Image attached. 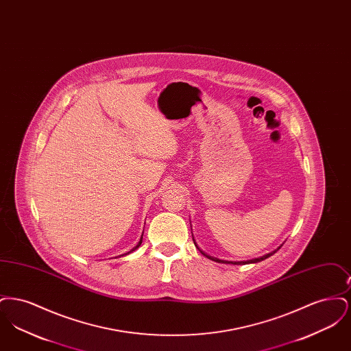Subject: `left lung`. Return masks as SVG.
Segmentation results:
<instances>
[{
  "mask_svg": "<svg viewBox=\"0 0 351 351\" xmlns=\"http://www.w3.org/2000/svg\"><path fill=\"white\" fill-rule=\"evenodd\" d=\"M193 242H195V246L200 250L201 254L202 255H205L206 258H209L210 261H215V262H218V263H232V265H249V263H258V262H262V261H265V259H267L268 256H271V255H274L276 251L279 250L283 245H280L276 250L271 251V252H268L266 255H263V256H261V258H255V259H250V261H243V262H230V261H222V259H218V258H215V256H210V255H208L206 252H204V251L201 250L200 247L197 246V243H196V241H195V238H193Z\"/></svg>",
  "mask_w": 351,
  "mask_h": 351,
  "instance_id": "1",
  "label": "left lung"
}]
</instances>
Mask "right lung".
Masks as SVG:
<instances>
[{"label": "right lung", "instance_id": "1", "mask_svg": "<svg viewBox=\"0 0 351 351\" xmlns=\"http://www.w3.org/2000/svg\"><path fill=\"white\" fill-rule=\"evenodd\" d=\"M142 238H143V234H142V237H141V239H139V242H138V245H136V246H135V247H133V249H132V250L129 251V252H126V254H125V255H128V254H130V252H133L134 250H136V249H138V247H139V246H141V243H142Z\"/></svg>", "mask_w": 351, "mask_h": 351}]
</instances>
